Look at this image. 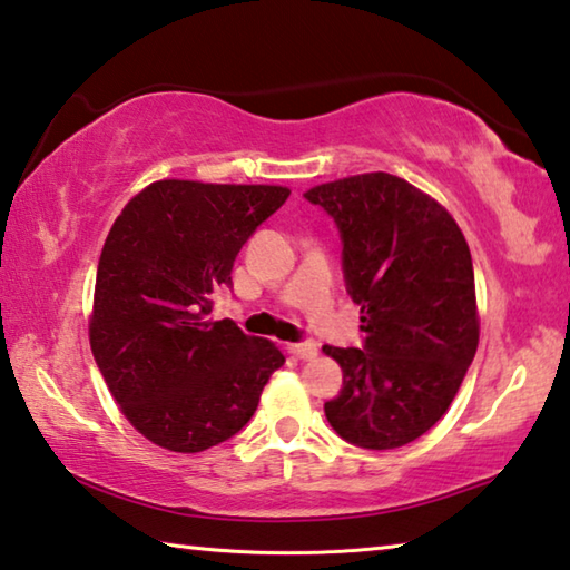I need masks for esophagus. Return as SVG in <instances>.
I'll return each instance as SVG.
<instances>
[{
	"label": "esophagus",
	"mask_w": 570,
	"mask_h": 570,
	"mask_svg": "<svg viewBox=\"0 0 570 570\" xmlns=\"http://www.w3.org/2000/svg\"><path fill=\"white\" fill-rule=\"evenodd\" d=\"M291 354H295L297 358H315L318 354V344L315 341H301V344H291Z\"/></svg>",
	"instance_id": "obj_1"
}]
</instances>
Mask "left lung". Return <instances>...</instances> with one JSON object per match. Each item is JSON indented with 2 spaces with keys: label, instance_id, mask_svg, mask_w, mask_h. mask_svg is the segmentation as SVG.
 <instances>
[{
  "label": "left lung",
  "instance_id": "left-lung-1",
  "mask_svg": "<svg viewBox=\"0 0 570 570\" xmlns=\"http://www.w3.org/2000/svg\"><path fill=\"white\" fill-rule=\"evenodd\" d=\"M303 196L334 218L346 293L362 308V348L323 346L344 372L323 410L358 449H400L443 417L474 362L469 244L441 204L397 175H354Z\"/></svg>",
  "mask_w": 570,
  "mask_h": 570
}]
</instances>
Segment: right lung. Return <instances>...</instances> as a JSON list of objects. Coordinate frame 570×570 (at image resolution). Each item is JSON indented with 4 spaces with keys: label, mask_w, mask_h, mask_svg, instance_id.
Here are the masks:
<instances>
[{
    "label": "right lung",
    "mask_w": 570,
    "mask_h": 570,
    "mask_svg": "<svg viewBox=\"0 0 570 570\" xmlns=\"http://www.w3.org/2000/svg\"><path fill=\"white\" fill-rule=\"evenodd\" d=\"M279 186L157 180L117 216L96 269L91 352L111 397L147 441L198 453L242 431L275 344L208 321L239 249L285 204Z\"/></svg>",
    "instance_id": "add662e5"
}]
</instances>
